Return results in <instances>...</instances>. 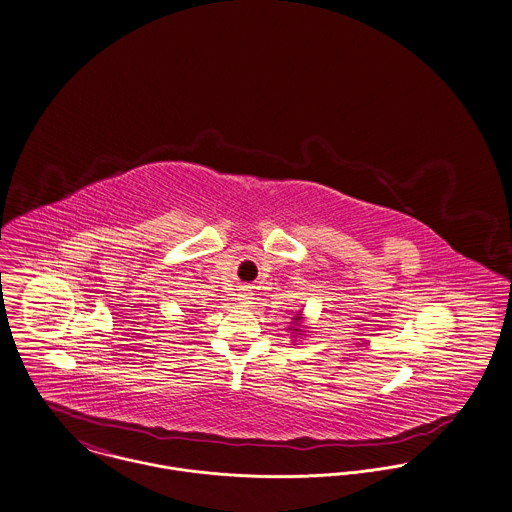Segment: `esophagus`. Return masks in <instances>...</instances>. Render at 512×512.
Instances as JSON below:
<instances>
[{"label":"esophagus","instance_id":"esophagus-1","mask_svg":"<svg viewBox=\"0 0 512 512\" xmlns=\"http://www.w3.org/2000/svg\"><path fill=\"white\" fill-rule=\"evenodd\" d=\"M251 298H253V294H251V290L249 288H241V292H239V302L241 304H249L251 302Z\"/></svg>","mask_w":512,"mask_h":512}]
</instances>
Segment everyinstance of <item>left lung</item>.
Masks as SVG:
<instances>
[{
  "mask_svg": "<svg viewBox=\"0 0 512 512\" xmlns=\"http://www.w3.org/2000/svg\"><path fill=\"white\" fill-rule=\"evenodd\" d=\"M294 322H298V318H294ZM288 330H292V328H288Z\"/></svg>",
  "mask_w": 512,
  "mask_h": 512,
  "instance_id": "1",
  "label": "left lung"
}]
</instances>
